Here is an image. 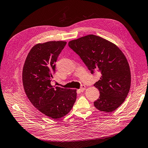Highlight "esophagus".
Instances as JSON below:
<instances>
[{
  "instance_id": "1",
  "label": "esophagus",
  "mask_w": 148,
  "mask_h": 148,
  "mask_svg": "<svg viewBox=\"0 0 148 148\" xmlns=\"http://www.w3.org/2000/svg\"><path fill=\"white\" fill-rule=\"evenodd\" d=\"M85 89H86V86L82 85V87H81V88L79 89V90H80L81 92H83L85 90Z\"/></svg>"
}]
</instances>
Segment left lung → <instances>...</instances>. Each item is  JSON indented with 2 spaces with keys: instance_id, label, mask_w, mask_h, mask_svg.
Wrapping results in <instances>:
<instances>
[{
  "instance_id": "8db88e82",
  "label": "left lung",
  "mask_w": 148,
  "mask_h": 148,
  "mask_svg": "<svg viewBox=\"0 0 148 148\" xmlns=\"http://www.w3.org/2000/svg\"><path fill=\"white\" fill-rule=\"evenodd\" d=\"M93 74L101 73L94 86L99 89V99L94 105L101 111L111 112L125 101L129 92L131 74L129 63L120 49L114 43L95 35L80 37L68 43Z\"/></svg>"
}]
</instances>
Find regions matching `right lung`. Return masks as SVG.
I'll list each match as a JSON object with an SVG mask.
<instances>
[{"label":"right lung","mask_w":148,"mask_h":148,"mask_svg":"<svg viewBox=\"0 0 148 148\" xmlns=\"http://www.w3.org/2000/svg\"><path fill=\"white\" fill-rule=\"evenodd\" d=\"M66 44L63 41L38 43L29 52L23 70V83L33 106L46 116L58 119L70 112L76 101V90L52 86L55 63Z\"/></svg>","instance_id":"add662e5"}]
</instances>
